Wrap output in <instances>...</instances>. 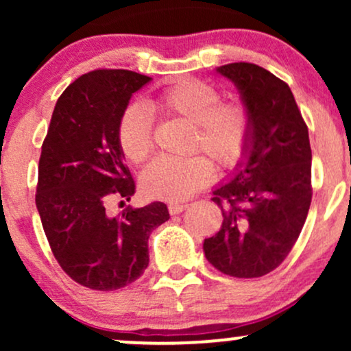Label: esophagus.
Wrapping results in <instances>:
<instances>
[{
  "label": "esophagus",
  "mask_w": 351,
  "mask_h": 351,
  "mask_svg": "<svg viewBox=\"0 0 351 351\" xmlns=\"http://www.w3.org/2000/svg\"><path fill=\"white\" fill-rule=\"evenodd\" d=\"M188 204L186 203H170L168 204V211H170V215H180L183 209H186Z\"/></svg>",
  "instance_id": "obj_1"
}]
</instances>
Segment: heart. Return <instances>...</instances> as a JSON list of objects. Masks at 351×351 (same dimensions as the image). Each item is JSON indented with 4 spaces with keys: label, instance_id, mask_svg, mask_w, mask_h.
I'll use <instances>...</instances> for the list:
<instances>
[{
    "label": "heart",
    "instance_id": "b5f03b06",
    "mask_svg": "<svg viewBox=\"0 0 351 351\" xmlns=\"http://www.w3.org/2000/svg\"><path fill=\"white\" fill-rule=\"evenodd\" d=\"M150 108L168 119L193 125L189 152H204L221 170H232L244 160L252 136V117L243 102H221L219 90L199 79H183L163 88ZM120 150L130 163H142L153 152V128L147 110L128 106L117 130ZM215 168L204 156L184 160L156 158L140 175L147 198L186 199L204 188Z\"/></svg>",
    "mask_w": 351,
    "mask_h": 351
}]
</instances>
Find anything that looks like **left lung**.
<instances>
[{"label":"left lung","instance_id":"obj_1","mask_svg":"<svg viewBox=\"0 0 351 351\" xmlns=\"http://www.w3.org/2000/svg\"><path fill=\"white\" fill-rule=\"evenodd\" d=\"M234 82L252 117L244 160L213 201L223 211L219 232L204 239V256L219 272L263 277L292 251L312 201L308 128L291 87L264 67L232 62L216 69Z\"/></svg>","mask_w":351,"mask_h":351}]
</instances>
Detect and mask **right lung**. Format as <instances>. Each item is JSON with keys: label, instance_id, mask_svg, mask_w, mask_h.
Segmentation results:
<instances>
[{"label": "right lung", "instance_id": "add662e5", "mask_svg": "<svg viewBox=\"0 0 351 351\" xmlns=\"http://www.w3.org/2000/svg\"><path fill=\"white\" fill-rule=\"evenodd\" d=\"M152 77L99 69L75 79L58 99L39 158L36 206L62 271L84 287L117 291L148 267V237L170 219L165 203L107 215L110 196L130 199L135 181L117 130L128 100Z\"/></svg>", "mask_w": 351, "mask_h": 351}]
</instances>
